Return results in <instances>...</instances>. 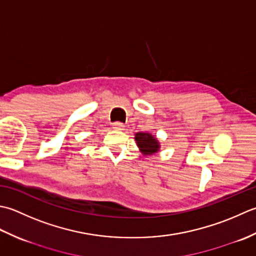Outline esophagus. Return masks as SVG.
<instances>
[{"label": "esophagus", "instance_id": "34e87169", "mask_svg": "<svg viewBox=\"0 0 256 256\" xmlns=\"http://www.w3.org/2000/svg\"><path fill=\"white\" fill-rule=\"evenodd\" d=\"M112 128L116 129V130H122L124 128V124L120 122H116L112 124Z\"/></svg>", "mask_w": 256, "mask_h": 256}]
</instances>
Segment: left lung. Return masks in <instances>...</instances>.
<instances>
[{"label": "left lung", "instance_id": "1", "mask_svg": "<svg viewBox=\"0 0 256 256\" xmlns=\"http://www.w3.org/2000/svg\"><path fill=\"white\" fill-rule=\"evenodd\" d=\"M134 139L144 154H152L154 152H157L159 149V144L157 142V139H156L152 134L137 132L134 136Z\"/></svg>", "mask_w": 256, "mask_h": 256}]
</instances>
